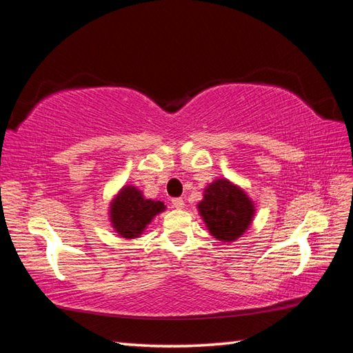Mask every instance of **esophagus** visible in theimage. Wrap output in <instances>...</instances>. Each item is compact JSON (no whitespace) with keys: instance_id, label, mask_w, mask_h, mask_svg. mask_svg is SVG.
Here are the masks:
<instances>
[{"instance_id":"esophagus-1","label":"esophagus","mask_w":353,"mask_h":353,"mask_svg":"<svg viewBox=\"0 0 353 353\" xmlns=\"http://www.w3.org/2000/svg\"><path fill=\"white\" fill-rule=\"evenodd\" d=\"M171 205L174 206L176 209H183L185 208V201H183V199H172L171 200Z\"/></svg>"}]
</instances>
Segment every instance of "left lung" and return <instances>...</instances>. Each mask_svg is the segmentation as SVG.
I'll use <instances>...</instances> for the list:
<instances>
[{"label":"left lung","instance_id":"obj_1","mask_svg":"<svg viewBox=\"0 0 353 353\" xmlns=\"http://www.w3.org/2000/svg\"><path fill=\"white\" fill-rule=\"evenodd\" d=\"M197 209L209 234L228 244L244 235L256 212L245 191L228 179H215L209 183Z\"/></svg>","mask_w":353,"mask_h":353}]
</instances>
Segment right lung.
I'll list each match as a JSON object with an SVG mask.
<instances>
[{"label": "right lung", "instance_id": "1", "mask_svg": "<svg viewBox=\"0 0 353 353\" xmlns=\"http://www.w3.org/2000/svg\"><path fill=\"white\" fill-rule=\"evenodd\" d=\"M163 211V201L145 199L137 186L124 185L110 201L109 220L118 236L134 239L144 234L154 216Z\"/></svg>", "mask_w": 353, "mask_h": 353}]
</instances>
